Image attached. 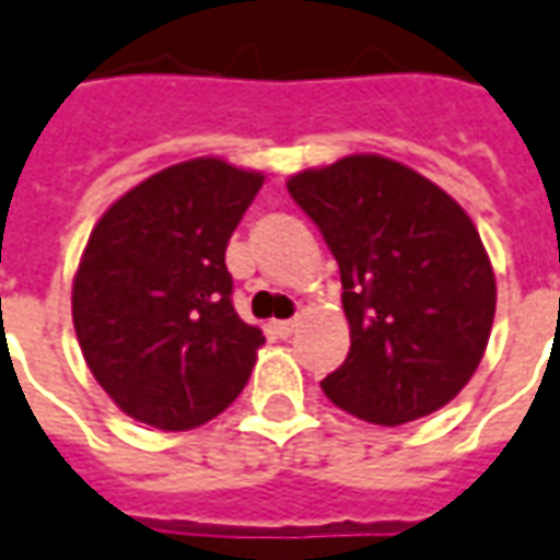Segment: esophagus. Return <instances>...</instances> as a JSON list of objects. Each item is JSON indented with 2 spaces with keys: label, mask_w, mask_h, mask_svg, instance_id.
<instances>
[{
  "label": "esophagus",
  "mask_w": 560,
  "mask_h": 560,
  "mask_svg": "<svg viewBox=\"0 0 560 560\" xmlns=\"http://www.w3.org/2000/svg\"><path fill=\"white\" fill-rule=\"evenodd\" d=\"M295 326H299V319H273L271 329L280 335V338H289L292 331H295Z\"/></svg>",
  "instance_id": "34e87169"
}]
</instances>
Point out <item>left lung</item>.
<instances>
[{"instance_id":"obj_1","label":"left lung","mask_w":560,"mask_h":560,"mask_svg":"<svg viewBox=\"0 0 560 560\" xmlns=\"http://www.w3.org/2000/svg\"><path fill=\"white\" fill-rule=\"evenodd\" d=\"M341 271L350 353L323 393L353 418L399 427L448 405L491 338L497 283L472 219L427 176L347 155L287 183Z\"/></svg>"}]
</instances>
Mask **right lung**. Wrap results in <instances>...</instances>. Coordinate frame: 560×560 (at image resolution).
I'll return each instance as SVG.
<instances>
[{
	"label": "right lung",
	"instance_id": "right-lung-1",
	"mask_svg": "<svg viewBox=\"0 0 560 560\" xmlns=\"http://www.w3.org/2000/svg\"><path fill=\"white\" fill-rule=\"evenodd\" d=\"M265 176L195 158L149 176L91 231L72 323L100 387L158 430H195L249 381L265 335L231 304L225 246Z\"/></svg>",
	"mask_w": 560,
	"mask_h": 560
}]
</instances>
